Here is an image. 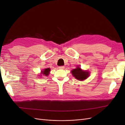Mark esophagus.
<instances>
[{
  "label": "esophagus",
  "instance_id": "esophagus-1",
  "mask_svg": "<svg viewBox=\"0 0 125 125\" xmlns=\"http://www.w3.org/2000/svg\"><path fill=\"white\" fill-rule=\"evenodd\" d=\"M64 68H65V67H64V66H60V67H59V69H64Z\"/></svg>",
  "mask_w": 125,
  "mask_h": 125
}]
</instances>
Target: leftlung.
<instances>
[{"instance_id":"8db88e82","label":"left lung","mask_w":125,"mask_h":125,"mask_svg":"<svg viewBox=\"0 0 125 125\" xmlns=\"http://www.w3.org/2000/svg\"><path fill=\"white\" fill-rule=\"evenodd\" d=\"M71 73L75 79L81 81L86 80L90 74V71L82 69L80 65L77 66L75 69L72 70Z\"/></svg>"}]
</instances>
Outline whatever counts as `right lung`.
Instances as JSON below:
<instances>
[{
  "label": "right lung",
  "mask_w": 125,
  "mask_h": 125,
  "mask_svg": "<svg viewBox=\"0 0 125 125\" xmlns=\"http://www.w3.org/2000/svg\"><path fill=\"white\" fill-rule=\"evenodd\" d=\"M50 72H51V68H45V69H43V70H41V73H40V74H38V77H39V78H42L41 77L43 76H48V75H49V74H50Z\"/></svg>",
  "instance_id": "obj_1"
}]
</instances>
